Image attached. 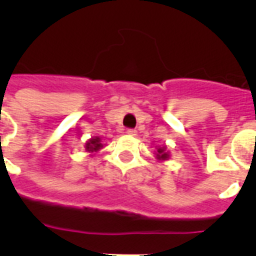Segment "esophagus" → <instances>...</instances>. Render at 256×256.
Returning a JSON list of instances; mask_svg holds the SVG:
<instances>
[{"instance_id": "34e87169", "label": "esophagus", "mask_w": 256, "mask_h": 256, "mask_svg": "<svg viewBox=\"0 0 256 256\" xmlns=\"http://www.w3.org/2000/svg\"><path fill=\"white\" fill-rule=\"evenodd\" d=\"M126 134H130V136H136V134H137V130H133V128H130V130H126Z\"/></svg>"}]
</instances>
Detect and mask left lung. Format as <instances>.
<instances>
[{
    "label": "left lung",
    "instance_id": "1",
    "mask_svg": "<svg viewBox=\"0 0 256 256\" xmlns=\"http://www.w3.org/2000/svg\"><path fill=\"white\" fill-rule=\"evenodd\" d=\"M156 156H158V159L159 160H166L169 158L168 152L165 151V148H158V154H156Z\"/></svg>",
    "mask_w": 256,
    "mask_h": 256
}]
</instances>
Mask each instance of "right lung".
Instances as JSON below:
<instances>
[{
  "label": "right lung",
  "mask_w": 256,
  "mask_h": 256,
  "mask_svg": "<svg viewBox=\"0 0 256 256\" xmlns=\"http://www.w3.org/2000/svg\"><path fill=\"white\" fill-rule=\"evenodd\" d=\"M101 148H102V144H101V141L98 137L91 138L87 144H86V150L90 151V152H96V151L100 150Z\"/></svg>",
  "instance_id": "add662e5"
}]
</instances>
